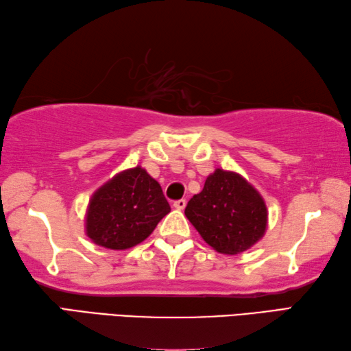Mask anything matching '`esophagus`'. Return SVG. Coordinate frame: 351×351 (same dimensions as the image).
<instances>
[{
    "label": "esophagus",
    "mask_w": 351,
    "mask_h": 351,
    "mask_svg": "<svg viewBox=\"0 0 351 351\" xmlns=\"http://www.w3.org/2000/svg\"><path fill=\"white\" fill-rule=\"evenodd\" d=\"M185 205H187V201H185V199H180V201H175L173 202V207L176 210H184Z\"/></svg>",
    "instance_id": "esophagus-1"
}]
</instances>
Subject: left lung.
Masks as SVG:
<instances>
[{"mask_svg": "<svg viewBox=\"0 0 351 351\" xmlns=\"http://www.w3.org/2000/svg\"><path fill=\"white\" fill-rule=\"evenodd\" d=\"M191 225L213 250L240 254L265 236L267 208L258 191L236 171L216 169L185 207Z\"/></svg>", "mask_w": 351, "mask_h": 351, "instance_id": "1", "label": "left lung"}]
</instances>
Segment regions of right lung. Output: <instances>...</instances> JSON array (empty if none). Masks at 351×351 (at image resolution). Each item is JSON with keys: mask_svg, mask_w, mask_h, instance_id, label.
I'll use <instances>...</instances> for the list:
<instances>
[{"mask_svg": "<svg viewBox=\"0 0 351 351\" xmlns=\"http://www.w3.org/2000/svg\"><path fill=\"white\" fill-rule=\"evenodd\" d=\"M170 205L158 184L136 166L94 191L86 210V236L108 250H128L146 240Z\"/></svg>", "mask_w": 351, "mask_h": 351, "instance_id": "1", "label": "right lung"}]
</instances>
